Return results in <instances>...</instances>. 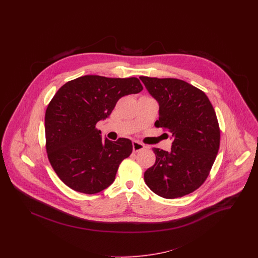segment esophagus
Wrapping results in <instances>:
<instances>
[{"label":"esophagus","instance_id":"esophagus-1","mask_svg":"<svg viewBox=\"0 0 258 258\" xmlns=\"http://www.w3.org/2000/svg\"><path fill=\"white\" fill-rule=\"evenodd\" d=\"M145 145H143L142 143H140V142H137V141H134L133 142V149H134V152L136 153V152H139V151H141V150H143V149H145Z\"/></svg>","mask_w":258,"mask_h":258}]
</instances>
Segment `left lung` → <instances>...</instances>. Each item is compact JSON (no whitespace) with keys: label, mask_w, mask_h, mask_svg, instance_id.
I'll return each mask as SVG.
<instances>
[{"label":"left lung","mask_w":258,"mask_h":258,"mask_svg":"<svg viewBox=\"0 0 258 258\" xmlns=\"http://www.w3.org/2000/svg\"><path fill=\"white\" fill-rule=\"evenodd\" d=\"M160 104L156 127L171 133V151L153 148L155 164L144 181L156 195L187 196L206 181L217 158L221 131L215 109L203 91L177 78L140 76Z\"/></svg>","instance_id":"obj_1"}]
</instances>
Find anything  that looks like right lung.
<instances>
[{"mask_svg": "<svg viewBox=\"0 0 258 258\" xmlns=\"http://www.w3.org/2000/svg\"><path fill=\"white\" fill-rule=\"evenodd\" d=\"M142 90L136 77L85 75L67 82L50 100L45 112L47 157L69 187L95 195L114 182L133 144L127 138L103 141L96 124L110 115L120 98Z\"/></svg>", "mask_w": 258, "mask_h": 258, "instance_id": "right-lung-1", "label": "right lung"}]
</instances>
